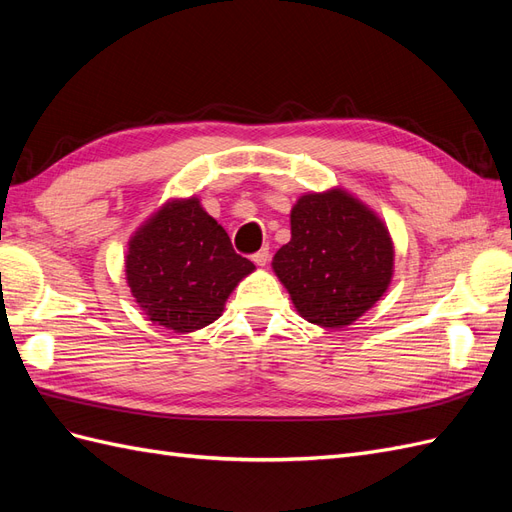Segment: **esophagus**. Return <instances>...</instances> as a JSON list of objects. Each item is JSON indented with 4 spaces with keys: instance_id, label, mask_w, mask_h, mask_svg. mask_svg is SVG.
<instances>
[{
    "instance_id": "esophagus-1",
    "label": "esophagus",
    "mask_w": 512,
    "mask_h": 512,
    "mask_svg": "<svg viewBox=\"0 0 512 512\" xmlns=\"http://www.w3.org/2000/svg\"><path fill=\"white\" fill-rule=\"evenodd\" d=\"M252 260L256 262L258 267H265L267 262H269V250H267V247H262V250H258V252L252 256Z\"/></svg>"
}]
</instances>
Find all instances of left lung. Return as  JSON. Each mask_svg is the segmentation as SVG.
Segmentation results:
<instances>
[{
    "label": "left lung",
    "instance_id": "left-lung-1",
    "mask_svg": "<svg viewBox=\"0 0 512 512\" xmlns=\"http://www.w3.org/2000/svg\"><path fill=\"white\" fill-rule=\"evenodd\" d=\"M271 267L301 318L342 329L386 292L395 267L389 228L342 188L303 194L290 211V241Z\"/></svg>",
    "mask_w": 512,
    "mask_h": 512
}]
</instances>
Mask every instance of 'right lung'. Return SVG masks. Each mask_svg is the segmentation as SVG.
I'll use <instances>...</instances> for the list:
<instances>
[{
    "instance_id": "right-lung-1",
    "label": "right lung",
    "mask_w": 512,
    "mask_h": 512,
    "mask_svg": "<svg viewBox=\"0 0 512 512\" xmlns=\"http://www.w3.org/2000/svg\"><path fill=\"white\" fill-rule=\"evenodd\" d=\"M254 269L196 196L168 200L128 241L134 301L153 324L175 333L218 320L230 292Z\"/></svg>"
}]
</instances>
